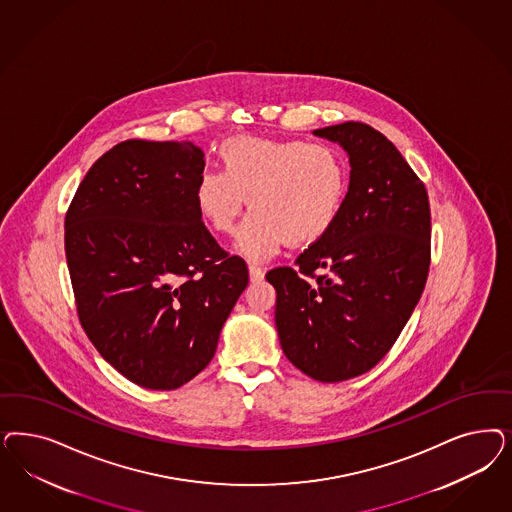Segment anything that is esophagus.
Returning a JSON list of instances; mask_svg holds the SVG:
<instances>
[{
  "label": "esophagus",
  "mask_w": 512,
  "mask_h": 512,
  "mask_svg": "<svg viewBox=\"0 0 512 512\" xmlns=\"http://www.w3.org/2000/svg\"><path fill=\"white\" fill-rule=\"evenodd\" d=\"M265 271L258 265H248V277L250 282H260L264 279Z\"/></svg>",
  "instance_id": "1"
}]
</instances>
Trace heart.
<instances>
[{"instance_id":"b5f03b06","label":"heart","mask_w":512,"mask_h":512,"mask_svg":"<svg viewBox=\"0 0 512 512\" xmlns=\"http://www.w3.org/2000/svg\"><path fill=\"white\" fill-rule=\"evenodd\" d=\"M218 158L222 171H205L194 186L201 220L216 233H230L243 213L233 248L248 260L273 256L282 243L303 247L324 237L347 196V165L328 145L299 139L237 135Z\"/></svg>"}]
</instances>
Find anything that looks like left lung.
I'll use <instances>...</instances> for the list:
<instances>
[{"instance_id": "obj_1", "label": "left lung", "mask_w": 512, "mask_h": 512, "mask_svg": "<svg viewBox=\"0 0 512 512\" xmlns=\"http://www.w3.org/2000/svg\"><path fill=\"white\" fill-rule=\"evenodd\" d=\"M313 133L347 152L345 203L296 269L265 279L277 290L286 358L311 379L341 382L375 367L411 318L428 279L431 216L424 184L375 128L345 122Z\"/></svg>"}]
</instances>
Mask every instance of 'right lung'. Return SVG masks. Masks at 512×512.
I'll use <instances>...</instances> for the list:
<instances>
[{
    "mask_svg": "<svg viewBox=\"0 0 512 512\" xmlns=\"http://www.w3.org/2000/svg\"><path fill=\"white\" fill-rule=\"evenodd\" d=\"M203 150L130 139L86 173L66 215V258L84 331L137 386L175 390L215 356L248 284L203 226Z\"/></svg>",
    "mask_w": 512,
    "mask_h": 512,
    "instance_id": "obj_1",
    "label": "right lung"
}]
</instances>
